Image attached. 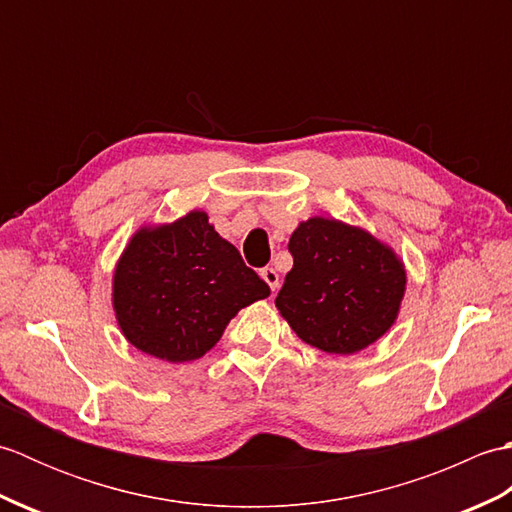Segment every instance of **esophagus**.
Here are the masks:
<instances>
[{"instance_id":"1","label":"esophagus","mask_w":512,"mask_h":512,"mask_svg":"<svg viewBox=\"0 0 512 512\" xmlns=\"http://www.w3.org/2000/svg\"><path fill=\"white\" fill-rule=\"evenodd\" d=\"M259 275H262V279L266 281V284L270 286V290H273V292L279 288V275H277L275 268L266 266V268H262V273H259Z\"/></svg>"}]
</instances>
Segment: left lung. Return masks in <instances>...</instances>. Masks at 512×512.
I'll use <instances>...</instances> for the list:
<instances>
[{
    "label": "left lung",
    "mask_w": 512,
    "mask_h": 512,
    "mask_svg": "<svg viewBox=\"0 0 512 512\" xmlns=\"http://www.w3.org/2000/svg\"><path fill=\"white\" fill-rule=\"evenodd\" d=\"M292 270L275 299L301 341L328 354H354L394 323L405 268L361 228L312 217L292 233Z\"/></svg>",
    "instance_id": "obj_1"
}]
</instances>
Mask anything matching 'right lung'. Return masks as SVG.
<instances>
[{
  "mask_svg": "<svg viewBox=\"0 0 512 512\" xmlns=\"http://www.w3.org/2000/svg\"><path fill=\"white\" fill-rule=\"evenodd\" d=\"M268 295L266 281L202 211L136 233L114 275L127 341L169 363L204 356L239 310Z\"/></svg>",
  "mask_w": 512,
  "mask_h": 512,
  "instance_id": "obj_1",
  "label": "right lung"
}]
</instances>
